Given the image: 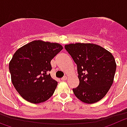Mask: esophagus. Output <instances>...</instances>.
<instances>
[{
  "label": "esophagus",
  "mask_w": 127,
  "mask_h": 127,
  "mask_svg": "<svg viewBox=\"0 0 127 127\" xmlns=\"http://www.w3.org/2000/svg\"><path fill=\"white\" fill-rule=\"evenodd\" d=\"M67 79V77L66 76H64V77H62V78H61V80H63V81H64V80H66Z\"/></svg>",
  "instance_id": "1"
}]
</instances>
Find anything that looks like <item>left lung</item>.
I'll use <instances>...</instances> for the list:
<instances>
[{"mask_svg":"<svg viewBox=\"0 0 127 127\" xmlns=\"http://www.w3.org/2000/svg\"><path fill=\"white\" fill-rule=\"evenodd\" d=\"M64 48L77 66L79 85L73 89L75 95L84 103L98 102L113 83L116 64L112 54L91 43L69 44Z\"/></svg>","mask_w":127,"mask_h":127,"instance_id":"left-lung-1","label":"left lung"}]
</instances>
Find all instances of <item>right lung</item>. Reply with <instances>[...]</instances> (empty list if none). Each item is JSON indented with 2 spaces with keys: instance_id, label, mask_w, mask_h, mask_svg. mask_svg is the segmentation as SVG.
Instances as JSON below:
<instances>
[{
  "instance_id": "add662e5",
  "label": "right lung",
  "mask_w": 127,
  "mask_h": 127,
  "mask_svg": "<svg viewBox=\"0 0 127 127\" xmlns=\"http://www.w3.org/2000/svg\"><path fill=\"white\" fill-rule=\"evenodd\" d=\"M63 47L58 43L33 41L14 54L9 69L13 86L23 98L33 103L45 102L54 93L50 61Z\"/></svg>"
}]
</instances>
